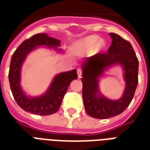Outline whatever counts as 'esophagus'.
I'll return each instance as SVG.
<instances>
[{
    "instance_id": "1",
    "label": "esophagus",
    "mask_w": 150,
    "mask_h": 150,
    "mask_svg": "<svg viewBox=\"0 0 150 150\" xmlns=\"http://www.w3.org/2000/svg\"><path fill=\"white\" fill-rule=\"evenodd\" d=\"M82 70L79 68V69H78V76H79V79L80 78H82Z\"/></svg>"
}]
</instances>
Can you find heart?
<instances>
[{"label":"heart","instance_id":"heart-1","mask_svg":"<svg viewBox=\"0 0 150 150\" xmlns=\"http://www.w3.org/2000/svg\"><path fill=\"white\" fill-rule=\"evenodd\" d=\"M105 47V42L102 39H99L96 35L86 36L77 41L73 47V51L75 54H87L93 50L99 52Z\"/></svg>","mask_w":150,"mask_h":150}]
</instances>
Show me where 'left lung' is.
<instances>
[{
    "mask_svg": "<svg viewBox=\"0 0 150 150\" xmlns=\"http://www.w3.org/2000/svg\"><path fill=\"white\" fill-rule=\"evenodd\" d=\"M112 43L107 53L88 57L82 64V99L89 116L106 119L121 114L130 104L138 85L139 61L128 41L115 33H110ZM119 64L123 68L126 88L119 100H112L98 91V78L110 67Z\"/></svg>",
    "mask_w": 150,
    "mask_h": 150,
    "instance_id": "left-lung-1",
    "label": "left lung"
}]
</instances>
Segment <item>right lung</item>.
Segmentation results:
<instances>
[{
    "instance_id": "add662e5",
    "label": "right lung",
    "mask_w": 150,
    "mask_h": 150,
    "mask_svg": "<svg viewBox=\"0 0 150 150\" xmlns=\"http://www.w3.org/2000/svg\"><path fill=\"white\" fill-rule=\"evenodd\" d=\"M40 46L62 52L61 49L57 47L61 46V41L59 40L49 36L46 33L36 34L23 41L13 54L8 79L11 90L18 105L25 111L45 116L54 114L58 110L69 85L73 80L77 79L78 75L75 69L60 73L54 77L47 91L42 96H27L20 86L22 64L30 52Z\"/></svg>"
}]
</instances>
